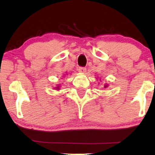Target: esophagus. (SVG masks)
Segmentation results:
<instances>
[{"mask_svg": "<svg viewBox=\"0 0 155 155\" xmlns=\"http://www.w3.org/2000/svg\"><path fill=\"white\" fill-rule=\"evenodd\" d=\"M78 71H79V72H80V73H85L86 72L87 69H86V68H84V67H79V68H78Z\"/></svg>", "mask_w": 155, "mask_h": 155, "instance_id": "1", "label": "esophagus"}]
</instances>
